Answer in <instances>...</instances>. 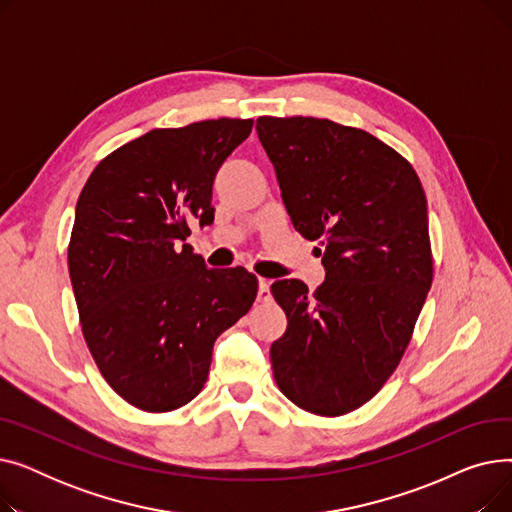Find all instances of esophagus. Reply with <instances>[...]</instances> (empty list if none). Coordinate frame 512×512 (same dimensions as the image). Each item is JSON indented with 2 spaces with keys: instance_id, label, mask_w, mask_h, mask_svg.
<instances>
[{
  "instance_id": "obj_1",
  "label": "esophagus",
  "mask_w": 512,
  "mask_h": 512,
  "mask_svg": "<svg viewBox=\"0 0 512 512\" xmlns=\"http://www.w3.org/2000/svg\"><path fill=\"white\" fill-rule=\"evenodd\" d=\"M257 301L267 303L272 301V292H270V280L259 278V288H257Z\"/></svg>"
}]
</instances>
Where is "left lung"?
Returning a JSON list of instances; mask_svg holds the SVG:
<instances>
[{"mask_svg": "<svg viewBox=\"0 0 512 512\" xmlns=\"http://www.w3.org/2000/svg\"><path fill=\"white\" fill-rule=\"evenodd\" d=\"M294 230L319 240L326 280L272 284L288 326L272 348L282 394L338 417L388 382L434 278L427 201L409 161L373 134L321 118H257Z\"/></svg>", "mask_w": 512, "mask_h": 512, "instance_id": "obj_1", "label": "left lung"}]
</instances>
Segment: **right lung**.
I'll list each match as a JSON object with an SVG mask.
<instances>
[{"mask_svg": "<svg viewBox=\"0 0 512 512\" xmlns=\"http://www.w3.org/2000/svg\"><path fill=\"white\" fill-rule=\"evenodd\" d=\"M253 120L155 128L103 157L76 203L68 270L89 351L128 405L166 413L207 382L213 342L245 315L257 278L207 270L186 245L213 222L211 186Z\"/></svg>", "mask_w": 512, "mask_h": 512, "instance_id": "right-lung-1", "label": "right lung"}]
</instances>
